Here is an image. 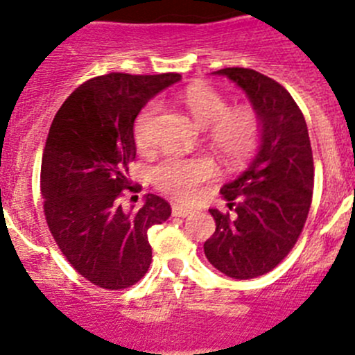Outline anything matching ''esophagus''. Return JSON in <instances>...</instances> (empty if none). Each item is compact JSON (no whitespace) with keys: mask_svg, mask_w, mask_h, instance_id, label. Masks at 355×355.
<instances>
[{"mask_svg":"<svg viewBox=\"0 0 355 355\" xmlns=\"http://www.w3.org/2000/svg\"><path fill=\"white\" fill-rule=\"evenodd\" d=\"M171 213H173V216L185 218V216H189V214L192 213V209H191V207H187V206H180V204H175V206L171 207Z\"/></svg>","mask_w":355,"mask_h":355,"instance_id":"34e87169","label":"esophagus"}]
</instances>
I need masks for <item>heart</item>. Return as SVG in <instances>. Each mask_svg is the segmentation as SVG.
<instances>
[{"label": "heart", "instance_id": "obj_1", "mask_svg": "<svg viewBox=\"0 0 355 355\" xmlns=\"http://www.w3.org/2000/svg\"><path fill=\"white\" fill-rule=\"evenodd\" d=\"M180 103L194 123L207 130L211 144L227 159L234 163L244 161L259 144L261 125L256 111L247 106L230 110L227 99L209 85H191L180 96ZM159 106L151 103L139 114L134 128L139 148L148 149L153 144V127ZM214 171L216 166L207 156H168L153 168V182L157 189L173 198L191 199L199 185L209 180Z\"/></svg>", "mask_w": 355, "mask_h": 355}]
</instances>
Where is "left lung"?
<instances>
[{
	"label": "left lung",
	"mask_w": 355,
	"mask_h": 355,
	"mask_svg": "<svg viewBox=\"0 0 355 355\" xmlns=\"http://www.w3.org/2000/svg\"><path fill=\"white\" fill-rule=\"evenodd\" d=\"M213 75L230 78L245 92L261 135L245 170L221 187L234 214L209 209L216 230L204 254L227 277L249 280L273 270L302 232L313 199V151L306 120L278 82L250 68Z\"/></svg>",
	"instance_id": "obj_1"
}]
</instances>
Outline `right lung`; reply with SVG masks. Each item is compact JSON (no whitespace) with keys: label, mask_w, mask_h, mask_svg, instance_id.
<instances>
[{"label":"right lung","mask_w":355,"mask_h":355,"mask_svg":"<svg viewBox=\"0 0 355 355\" xmlns=\"http://www.w3.org/2000/svg\"><path fill=\"white\" fill-rule=\"evenodd\" d=\"M178 73H108L75 89L56 113L42 153L41 194L48 227L68 263L91 284L120 290L137 284L153 259L148 230L170 218V204L144 196L123 209L134 123L149 99Z\"/></svg>","instance_id":"add662e5"}]
</instances>
